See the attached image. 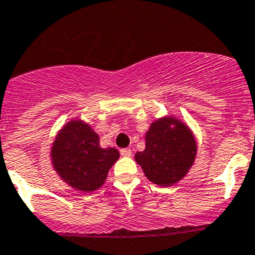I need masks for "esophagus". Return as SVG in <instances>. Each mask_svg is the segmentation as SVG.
<instances>
[{
	"label": "esophagus",
	"instance_id": "obj_1",
	"mask_svg": "<svg viewBox=\"0 0 255 255\" xmlns=\"http://www.w3.org/2000/svg\"><path fill=\"white\" fill-rule=\"evenodd\" d=\"M121 155H122V156H130V155H132V150H130L129 148L121 149Z\"/></svg>",
	"mask_w": 255,
	"mask_h": 255
}]
</instances>
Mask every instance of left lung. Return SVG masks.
I'll return each instance as SVG.
<instances>
[{
	"label": "left lung",
	"instance_id": "1",
	"mask_svg": "<svg viewBox=\"0 0 255 255\" xmlns=\"http://www.w3.org/2000/svg\"><path fill=\"white\" fill-rule=\"evenodd\" d=\"M197 144L192 130L174 116L158 118L145 133V149L135 161L149 181L171 186L186 176L196 159Z\"/></svg>",
	"mask_w": 255,
	"mask_h": 255
}]
</instances>
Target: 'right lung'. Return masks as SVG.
<instances>
[{
  "label": "right lung",
  "instance_id": "1",
  "mask_svg": "<svg viewBox=\"0 0 255 255\" xmlns=\"http://www.w3.org/2000/svg\"><path fill=\"white\" fill-rule=\"evenodd\" d=\"M120 158L115 148H101L100 137L89 123L71 120L59 130L50 150L51 165L73 189L92 192L107 179Z\"/></svg>",
  "mask_w": 255,
  "mask_h": 255
}]
</instances>
